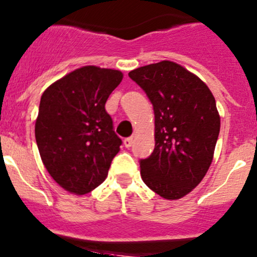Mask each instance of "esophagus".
Instances as JSON below:
<instances>
[{
    "instance_id": "1",
    "label": "esophagus",
    "mask_w": 257,
    "mask_h": 257,
    "mask_svg": "<svg viewBox=\"0 0 257 257\" xmlns=\"http://www.w3.org/2000/svg\"><path fill=\"white\" fill-rule=\"evenodd\" d=\"M123 144H124V146H125V148H131L132 144H133V138H132V137L125 138V139L123 140Z\"/></svg>"
}]
</instances>
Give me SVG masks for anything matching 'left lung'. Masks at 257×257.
Segmentation results:
<instances>
[{
  "instance_id": "left-lung-1",
  "label": "left lung",
  "mask_w": 257,
  "mask_h": 257,
  "mask_svg": "<svg viewBox=\"0 0 257 257\" xmlns=\"http://www.w3.org/2000/svg\"><path fill=\"white\" fill-rule=\"evenodd\" d=\"M155 113V149L140 160L146 185L168 200L190 193L210 168L218 139L216 100L206 84L171 61L129 72Z\"/></svg>"
}]
</instances>
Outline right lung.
Instances as JSON below:
<instances>
[{"label":"right lung","mask_w":257,"mask_h":257,"mask_svg":"<svg viewBox=\"0 0 257 257\" xmlns=\"http://www.w3.org/2000/svg\"><path fill=\"white\" fill-rule=\"evenodd\" d=\"M122 72L81 67L42 94L35 139L42 163L64 190L84 195L108 174L122 140L105 103L122 81Z\"/></svg>","instance_id":"1"}]
</instances>
